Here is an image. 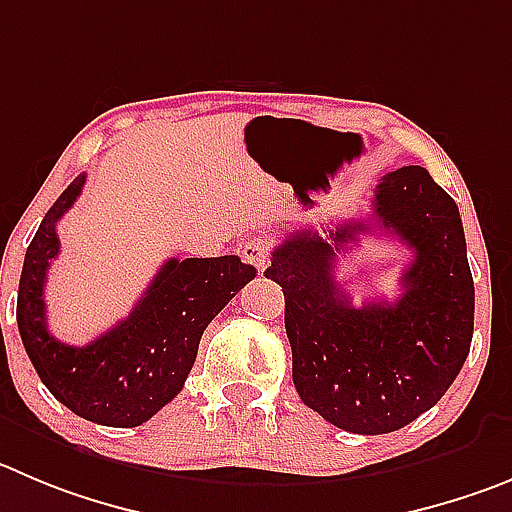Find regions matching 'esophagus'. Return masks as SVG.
Wrapping results in <instances>:
<instances>
[{"label":"esophagus","instance_id":"34e87169","mask_svg":"<svg viewBox=\"0 0 512 512\" xmlns=\"http://www.w3.org/2000/svg\"><path fill=\"white\" fill-rule=\"evenodd\" d=\"M240 255L257 272H265L267 262H270V240L267 237H247L240 245Z\"/></svg>","mask_w":512,"mask_h":512}]
</instances>
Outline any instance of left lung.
<instances>
[{
    "instance_id": "8db88e82",
    "label": "left lung",
    "mask_w": 512,
    "mask_h": 512,
    "mask_svg": "<svg viewBox=\"0 0 512 512\" xmlns=\"http://www.w3.org/2000/svg\"><path fill=\"white\" fill-rule=\"evenodd\" d=\"M374 219L414 252L394 303L353 308L336 280V255L371 232L366 222L295 229L265 270L285 293L300 399L353 434L396 432L432 409L460 374L475 326L460 209L429 171L401 166L386 174Z\"/></svg>"
}]
</instances>
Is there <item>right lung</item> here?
<instances>
[{"label":"right lung","mask_w":512,"mask_h":512,"mask_svg":"<svg viewBox=\"0 0 512 512\" xmlns=\"http://www.w3.org/2000/svg\"><path fill=\"white\" fill-rule=\"evenodd\" d=\"M85 186L75 176L27 247L17 326L42 384L60 404L103 427H138L181 391L204 328L240 293L255 267L237 255L166 260L136 308L88 346L60 343L47 328L45 280L60 252L57 222Z\"/></svg>","instance_id":"add662e5"}]
</instances>
